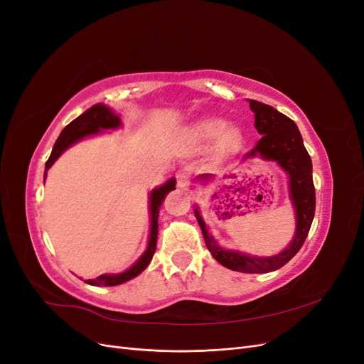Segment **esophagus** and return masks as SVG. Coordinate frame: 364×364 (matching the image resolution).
Segmentation results:
<instances>
[{"instance_id":"obj_1","label":"esophagus","mask_w":364,"mask_h":364,"mask_svg":"<svg viewBox=\"0 0 364 364\" xmlns=\"http://www.w3.org/2000/svg\"><path fill=\"white\" fill-rule=\"evenodd\" d=\"M190 178H191V173L186 168L179 170L178 173H176V182H178L179 188H185V186H188Z\"/></svg>"}]
</instances>
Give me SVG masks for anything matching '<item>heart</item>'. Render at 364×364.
Instances as JSON below:
<instances>
[{
    "instance_id": "heart-1",
    "label": "heart",
    "mask_w": 364,
    "mask_h": 364,
    "mask_svg": "<svg viewBox=\"0 0 364 364\" xmlns=\"http://www.w3.org/2000/svg\"><path fill=\"white\" fill-rule=\"evenodd\" d=\"M218 135L225 149H235L241 142V132L237 127L225 129V121L218 118H206L190 130V138L194 141H211Z\"/></svg>"
}]
</instances>
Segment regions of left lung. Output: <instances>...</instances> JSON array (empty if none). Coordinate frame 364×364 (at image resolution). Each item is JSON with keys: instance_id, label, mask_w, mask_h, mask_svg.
Here are the masks:
<instances>
[{"instance_id": "obj_1", "label": "left lung", "mask_w": 364, "mask_h": 364, "mask_svg": "<svg viewBox=\"0 0 364 364\" xmlns=\"http://www.w3.org/2000/svg\"><path fill=\"white\" fill-rule=\"evenodd\" d=\"M249 106L250 111L255 114V129L261 138L258 139L257 146L245 156V159L261 156L267 161H277L289 173L290 196L297 220L293 241L279 255L270 258H257L234 250H225L217 246L211 234L208 232L200 213L196 209L194 214L202 229L208 250L222 266L243 273H267L278 270L284 264H287L299 252L308 232H310L316 211L313 165L311 158L304 146L301 132L293 119L278 112L272 106L255 100H250ZM200 178H208V174H203Z\"/></svg>"}]
</instances>
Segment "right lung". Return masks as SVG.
<instances>
[{
	"label": "right lung",
	"instance_id": "obj_1",
	"mask_svg": "<svg viewBox=\"0 0 364 364\" xmlns=\"http://www.w3.org/2000/svg\"><path fill=\"white\" fill-rule=\"evenodd\" d=\"M119 117L115 115L111 109L106 107L102 103H97L92 107L87 109L85 114L80 117H77L73 119L71 123L62 130V134L59 135L58 141L54 142V147L48 161L46 162V176L47 170L51 167L63 150H67L70 146H73L74 142L79 139L97 134L98 129H115L119 126ZM176 181L170 179L167 183H164L159 188H156L150 194V213H151V229H150V240H149V246L147 250L142 255L134 266H132L127 272L119 273V274H102L95 279H87L86 282L91 285H102V287H112V285H119L132 278H135L136 274H139L142 270H144L149 262L153 258V253L156 250V241H158V217H159V209L162 206V202L171 190H174Z\"/></svg>",
	"mask_w": 364,
	"mask_h": 364
}]
</instances>
